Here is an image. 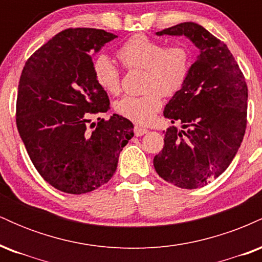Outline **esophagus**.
I'll use <instances>...</instances> for the list:
<instances>
[{
  "instance_id": "esophagus-1",
  "label": "esophagus",
  "mask_w": 262,
  "mask_h": 262,
  "mask_svg": "<svg viewBox=\"0 0 262 262\" xmlns=\"http://www.w3.org/2000/svg\"><path fill=\"white\" fill-rule=\"evenodd\" d=\"M148 129L146 128H143V127H139V125H135L134 127V134L137 135V137H141V135L146 134L148 133Z\"/></svg>"
}]
</instances>
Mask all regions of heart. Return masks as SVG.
<instances>
[{"instance_id":"obj_1","label":"heart","mask_w":262,"mask_h":262,"mask_svg":"<svg viewBox=\"0 0 262 262\" xmlns=\"http://www.w3.org/2000/svg\"><path fill=\"white\" fill-rule=\"evenodd\" d=\"M117 54L125 68L145 70L146 90L121 98L116 103L117 112L138 124H148L162 106V95L171 97L185 86L192 66L191 50L183 44L166 47L164 41L138 34L123 43ZM93 75L104 91L121 92V71L106 54L95 59Z\"/></svg>"}]
</instances>
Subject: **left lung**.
<instances>
[{"mask_svg": "<svg viewBox=\"0 0 262 262\" xmlns=\"http://www.w3.org/2000/svg\"><path fill=\"white\" fill-rule=\"evenodd\" d=\"M185 35L200 50L185 86L164 116L182 129L167 128L154 158L156 172L181 188L203 187L227 170L246 129L248 86L228 47L202 26L180 23L156 35Z\"/></svg>", "mask_w": 262, "mask_h": 262, "instance_id": "8db88e82", "label": "left lung"}]
</instances>
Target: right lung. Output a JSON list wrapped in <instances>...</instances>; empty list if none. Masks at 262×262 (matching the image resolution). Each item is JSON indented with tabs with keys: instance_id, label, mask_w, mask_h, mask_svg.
<instances>
[{
	"instance_id": "add662e5",
	"label": "right lung",
	"mask_w": 262,
	"mask_h": 262,
	"mask_svg": "<svg viewBox=\"0 0 262 262\" xmlns=\"http://www.w3.org/2000/svg\"><path fill=\"white\" fill-rule=\"evenodd\" d=\"M114 38L102 29H65L27 60L20 75L18 132L40 176L65 193H87L110 181L134 135L133 123L119 114L87 128L90 114L110 110L92 55Z\"/></svg>"
}]
</instances>
